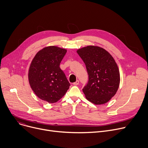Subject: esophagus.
<instances>
[{"label":"esophagus","mask_w":148,"mask_h":148,"mask_svg":"<svg viewBox=\"0 0 148 148\" xmlns=\"http://www.w3.org/2000/svg\"><path fill=\"white\" fill-rule=\"evenodd\" d=\"M78 84H79V81H78V80H77L75 82H74V83H73V84H74V85H75V86L78 85Z\"/></svg>","instance_id":"obj_1"}]
</instances>
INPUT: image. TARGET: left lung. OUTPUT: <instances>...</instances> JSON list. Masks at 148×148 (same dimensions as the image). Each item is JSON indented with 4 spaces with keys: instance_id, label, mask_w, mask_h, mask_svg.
<instances>
[{
    "instance_id": "obj_1",
    "label": "left lung",
    "mask_w": 148,
    "mask_h": 148,
    "mask_svg": "<svg viewBox=\"0 0 148 148\" xmlns=\"http://www.w3.org/2000/svg\"><path fill=\"white\" fill-rule=\"evenodd\" d=\"M84 62L88 81L83 88L86 98L95 105L110 101L116 94L120 82L119 67L112 55L97 46H87L77 51Z\"/></svg>"
}]
</instances>
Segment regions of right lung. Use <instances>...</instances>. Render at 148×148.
Wrapping results in <instances>:
<instances>
[{"label": "right lung", "instance_id": "obj_1", "mask_svg": "<svg viewBox=\"0 0 148 148\" xmlns=\"http://www.w3.org/2000/svg\"><path fill=\"white\" fill-rule=\"evenodd\" d=\"M66 51L55 46L45 47L36 53L29 67L32 89L39 99L49 103L60 100L70 86L60 66Z\"/></svg>", "mask_w": 148, "mask_h": 148}]
</instances>
